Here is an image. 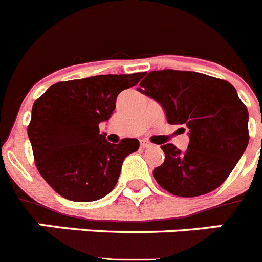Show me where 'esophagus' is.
<instances>
[{
  "instance_id": "obj_1",
  "label": "esophagus",
  "mask_w": 262,
  "mask_h": 262,
  "mask_svg": "<svg viewBox=\"0 0 262 262\" xmlns=\"http://www.w3.org/2000/svg\"><path fill=\"white\" fill-rule=\"evenodd\" d=\"M140 147H142V148H149V147H152V143L147 142V140H140Z\"/></svg>"
}]
</instances>
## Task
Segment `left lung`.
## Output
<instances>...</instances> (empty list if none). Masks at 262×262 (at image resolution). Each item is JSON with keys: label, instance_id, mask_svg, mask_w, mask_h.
<instances>
[{"label": "left lung", "instance_id": "obj_1", "mask_svg": "<svg viewBox=\"0 0 262 262\" xmlns=\"http://www.w3.org/2000/svg\"><path fill=\"white\" fill-rule=\"evenodd\" d=\"M138 90L163 106L168 123L189 129L186 151L161 145L165 160L154 169L157 184L186 198L221 186L249 142L248 108L235 88L198 72L163 69L149 72Z\"/></svg>", "mask_w": 262, "mask_h": 262}]
</instances>
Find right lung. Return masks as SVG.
<instances>
[{
	"label": "right lung",
	"mask_w": 262,
	"mask_h": 262,
	"mask_svg": "<svg viewBox=\"0 0 262 262\" xmlns=\"http://www.w3.org/2000/svg\"><path fill=\"white\" fill-rule=\"evenodd\" d=\"M145 72L61 81L32 106L27 134L35 165L53 190L75 202H92L117 185L123 160L139 149L138 139L111 144L98 124L115 108L118 94L135 86Z\"/></svg>",
	"instance_id": "1"
}]
</instances>
